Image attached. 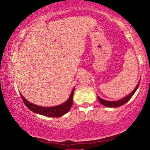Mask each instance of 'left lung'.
Masks as SVG:
<instances>
[{"label":"left lung","mask_w":150,"mask_h":150,"mask_svg":"<svg viewBox=\"0 0 150 150\" xmlns=\"http://www.w3.org/2000/svg\"><path fill=\"white\" fill-rule=\"evenodd\" d=\"M139 83H140V81L139 82V84L137 85V87H135V89L133 90V91L131 92V93L129 94L128 96H126V97L122 98V99H121L120 100H117V101H107V100H104L103 99H102V98H100L99 96H98V100H99V101L100 102V103L103 104L104 106H107V107H118V106H120L123 105V104H126L127 102H128L129 100L132 97V96L134 95L135 91H137V88L139 87Z\"/></svg>","instance_id":"left-lung-1"}]
</instances>
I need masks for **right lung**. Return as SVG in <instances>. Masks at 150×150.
<instances>
[{
	"label": "right lung",
	"instance_id": "add662e5",
	"mask_svg": "<svg viewBox=\"0 0 150 150\" xmlns=\"http://www.w3.org/2000/svg\"><path fill=\"white\" fill-rule=\"evenodd\" d=\"M74 89H75L74 88L72 92L71 93L70 96H69V98L66 102L61 104V105L52 106V107H44V106H38L34 104L30 103L29 102L27 101L23 97V96L21 93L20 94L21 96V98L22 100H23L24 104L26 106V107L29 108L33 112L40 115H42L50 117H59L67 113L70 110L71 106H72V99Z\"/></svg>",
	"mask_w": 150,
	"mask_h": 150
}]
</instances>
